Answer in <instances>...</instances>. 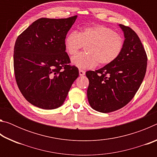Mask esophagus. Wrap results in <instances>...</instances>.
<instances>
[{"label": "esophagus", "mask_w": 157, "mask_h": 157, "mask_svg": "<svg viewBox=\"0 0 157 157\" xmlns=\"http://www.w3.org/2000/svg\"><path fill=\"white\" fill-rule=\"evenodd\" d=\"M79 75L83 76V75H85V71H83V70H82V69H79Z\"/></svg>", "instance_id": "1"}]
</instances>
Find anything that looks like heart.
Masks as SVG:
<instances>
[{
	"label": "heart",
	"mask_w": 157,
	"mask_h": 157,
	"mask_svg": "<svg viewBox=\"0 0 157 157\" xmlns=\"http://www.w3.org/2000/svg\"><path fill=\"white\" fill-rule=\"evenodd\" d=\"M84 45L85 51L72 58V63L80 68H91L98 63L110 64L123 52L124 40L113 29L104 25L85 27L78 33L71 31L64 39V46L69 55H74Z\"/></svg>",
	"instance_id": "b5f03b06"
}]
</instances>
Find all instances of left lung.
I'll return each instance as SVG.
<instances>
[{
  "label": "left lung",
  "mask_w": 157,
  "mask_h": 157,
  "mask_svg": "<svg viewBox=\"0 0 157 157\" xmlns=\"http://www.w3.org/2000/svg\"><path fill=\"white\" fill-rule=\"evenodd\" d=\"M120 26L125 37L120 56L99 70L86 72L89 105L99 112H112L128 104L145 75L147 57L139 36L128 26Z\"/></svg>",
  "instance_id": "8db88e82"
}]
</instances>
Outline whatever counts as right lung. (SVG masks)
<instances>
[{"instance_id":"obj_1","label":"right lung","mask_w":157,"mask_h":157,"mask_svg":"<svg viewBox=\"0 0 157 157\" xmlns=\"http://www.w3.org/2000/svg\"><path fill=\"white\" fill-rule=\"evenodd\" d=\"M78 16L41 18L18 36L14 48V71L25 100L44 109L63 105L79 70L70 64L64 39Z\"/></svg>"}]
</instances>
